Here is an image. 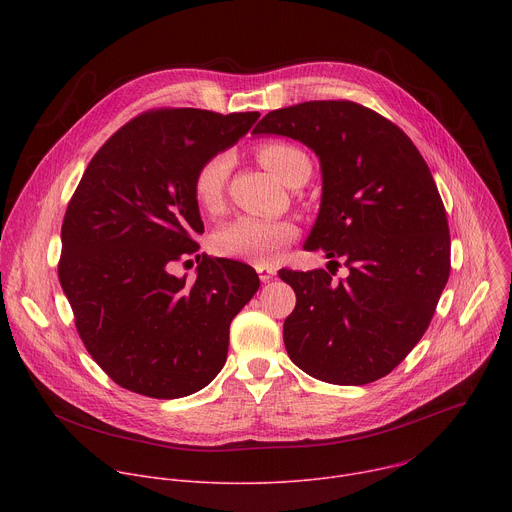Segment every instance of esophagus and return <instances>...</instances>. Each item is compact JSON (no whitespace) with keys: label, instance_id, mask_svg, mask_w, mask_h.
I'll use <instances>...</instances> for the list:
<instances>
[{"label":"esophagus","instance_id":"esophagus-1","mask_svg":"<svg viewBox=\"0 0 512 512\" xmlns=\"http://www.w3.org/2000/svg\"><path fill=\"white\" fill-rule=\"evenodd\" d=\"M257 269V273H259V279L263 281V283H269L273 277H275V267H271V265H257L255 267Z\"/></svg>","mask_w":512,"mask_h":512}]
</instances>
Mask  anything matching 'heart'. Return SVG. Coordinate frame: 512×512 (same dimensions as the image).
<instances>
[{
    "label": "heart",
    "mask_w": 512,
    "mask_h": 512,
    "mask_svg": "<svg viewBox=\"0 0 512 512\" xmlns=\"http://www.w3.org/2000/svg\"><path fill=\"white\" fill-rule=\"evenodd\" d=\"M257 158L283 184H287L289 176L300 164L310 162L300 148L287 141L261 143L257 148ZM231 166V156L227 152H218L196 168L192 178V194L200 210L216 212L223 206ZM296 239V223L285 221V218L241 216L223 229H218L210 245L212 251L221 257L239 259L253 265H269Z\"/></svg>",
    "instance_id": "b5f03b06"
}]
</instances>
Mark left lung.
I'll list each match as a JSON object with an SVG mask.
<instances>
[{
    "label": "left lung",
    "instance_id": "1",
    "mask_svg": "<svg viewBox=\"0 0 512 512\" xmlns=\"http://www.w3.org/2000/svg\"><path fill=\"white\" fill-rule=\"evenodd\" d=\"M253 133L300 139L322 164V206L304 245L348 269L291 271L289 358L314 379L367 385L425 334L450 277V227L433 176L401 127L354 101L269 111Z\"/></svg>",
    "mask_w": 512,
    "mask_h": 512
}]
</instances>
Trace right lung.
I'll return each mask as SVG.
<instances>
[{
	"mask_svg": "<svg viewBox=\"0 0 512 512\" xmlns=\"http://www.w3.org/2000/svg\"><path fill=\"white\" fill-rule=\"evenodd\" d=\"M257 119L145 111L101 145L66 206L58 279L87 352L127 391L178 399L223 369L231 322L259 277L245 263L198 255L204 225L192 178ZM190 256L199 275L188 284L169 267Z\"/></svg>",
	"mask_w": 512,
	"mask_h": 512,
	"instance_id": "add662e5",
	"label": "right lung"
}]
</instances>
